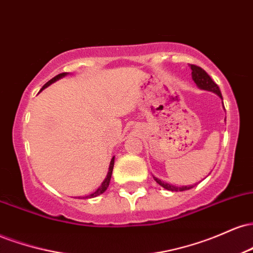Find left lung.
<instances>
[{
	"label": "left lung",
	"instance_id": "left-lung-1",
	"mask_svg": "<svg viewBox=\"0 0 253 253\" xmlns=\"http://www.w3.org/2000/svg\"><path fill=\"white\" fill-rule=\"evenodd\" d=\"M190 69H191V77H193V81L196 83V85L199 86L200 89L208 90V91L214 92V94H216L217 96L222 100V95H221V91H220L219 86H217V84H215V82L211 80V76L207 74V72L197 65H190ZM222 104H223V102H222ZM153 179H155V181L158 183L159 185H162L164 189L170 190V191H184V190H189V189H191V188H194V185H183V187H176V185L169 184V183H165L163 181H161V179H158L155 176H153Z\"/></svg>",
	"mask_w": 253,
	"mask_h": 253
}]
</instances>
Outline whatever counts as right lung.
I'll return each instance as SVG.
<instances>
[{
    "instance_id": "right-lung-1",
    "label": "right lung",
    "mask_w": 253,
    "mask_h": 253,
    "mask_svg": "<svg viewBox=\"0 0 253 253\" xmlns=\"http://www.w3.org/2000/svg\"><path fill=\"white\" fill-rule=\"evenodd\" d=\"M66 72H63V74H59V75H57L56 77H53L52 78V80H50L48 81L47 83L45 84V85L42 86V90H40V91H42L43 89L45 88H47L48 85H50V84H52V83H54L56 82V81H58V80H60V78H63L64 76H66ZM113 168H114V157H113L112 158V161H110V164H109V170H108V173H107V176H106V178H104V181L102 182V184L100 185V187L97 188V190H95L94 193L92 194H90V195H86V196H83L82 199H91V197H96V196H98V195H101V194H103L104 191L107 190V188H108V185H109V182H110V177H112V172H113Z\"/></svg>"
}]
</instances>
